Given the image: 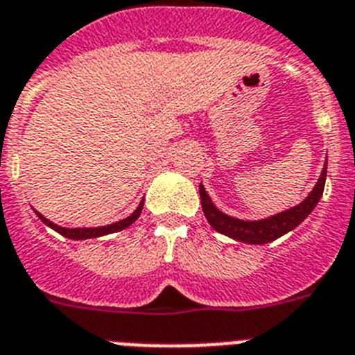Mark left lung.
Wrapping results in <instances>:
<instances>
[{
  "label": "left lung",
  "mask_w": 355,
  "mask_h": 355,
  "mask_svg": "<svg viewBox=\"0 0 355 355\" xmlns=\"http://www.w3.org/2000/svg\"><path fill=\"white\" fill-rule=\"evenodd\" d=\"M325 178H327V162H325L324 171L320 174L311 193L300 205L293 206V208L286 209V211L277 213L274 216H268V218H263V220H240V218H234V216H229L225 213H222L211 202L202 183L199 184L200 205H202L206 220L209 222V225L215 231H218V233L225 234L229 238H233V240L243 241V243L263 245V243L274 241L283 236V234L290 233L291 229H295L300 222H304V218L316 208V205H318L322 196H324Z\"/></svg>",
  "instance_id": "8db88e82"
}]
</instances>
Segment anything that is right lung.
Here are the masks:
<instances>
[{
    "label": "right lung",
    "mask_w": 355,
    "mask_h": 355,
    "mask_svg": "<svg viewBox=\"0 0 355 355\" xmlns=\"http://www.w3.org/2000/svg\"><path fill=\"white\" fill-rule=\"evenodd\" d=\"M142 208H144V200L139 205V208L135 209L133 213H131L130 216H126L124 220H119L115 222V224H110V225H103V227H62V225H56L53 224L51 220H48L46 216L40 215L39 211L37 213V216H39L40 220L44 222L46 225H49L51 229H55L56 233H60L62 236L65 238H71V240H87V238H99V236H105V234H112V233H117V231H122V229L130 227L131 224H133L137 218L140 216V213H142Z\"/></svg>",
    "instance_id": "right-lung-1"
}]
</instances>
